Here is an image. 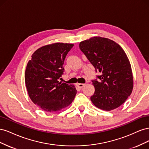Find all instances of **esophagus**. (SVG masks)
<instances>
[{"instance_id":"1","label":"esophagus","mask_w":149,"mask_h":149,"mask_svg":"<svg viewBox=\"0 0 149 149\" xmlns=\"http://www.w3.org/2000/svg\"><path fill=\"white\" fill-rule=\"evenodd\" d=\"M76 86L79 88H83L84 86H85V84H83V83H77L76 84Z\"/></svg>"}]
</instances>
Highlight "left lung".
Returning a JSON list of instances; mask_svg holds the SVG:
<instances>
[{"label":"left lung","instance_id":"8db88e82","mask_svg":"<svg viewBox=\"0 0 149 149\" xmlns=\"http://www.w3.org/2000/svg\"><path fill=\"white\" fill-rule=\"evenodd\" d=\"M81 49L96 71L102 74L93 80L95 91L91 100L96 107L109 111L120 106L131 94L134 80L129 58L113 40L94 37L81 42Z\"/></svg>","mask_w":149,"mask_h":149}]
</instances>
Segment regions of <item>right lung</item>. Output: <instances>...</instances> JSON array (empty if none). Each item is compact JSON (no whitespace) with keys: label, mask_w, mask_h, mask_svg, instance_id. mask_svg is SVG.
<instances>
[{"label":"right lung","mask_w":149,"mask_h":149,"mask_svg":"<svg viewBox=\"0 0 149 149\" xmlns=\"http://www.w3.org/2000/svg\"><path fill=\"white\" fill-rule=\"evenodd\" d=\"M74 46L55 43L37 49L26 67L25 81L30 100L43 110L55 112L68 106L77 93L73 84L60 82L66 56Z\"/></svg>","instance_id":"add662e5"}]
</instances>
